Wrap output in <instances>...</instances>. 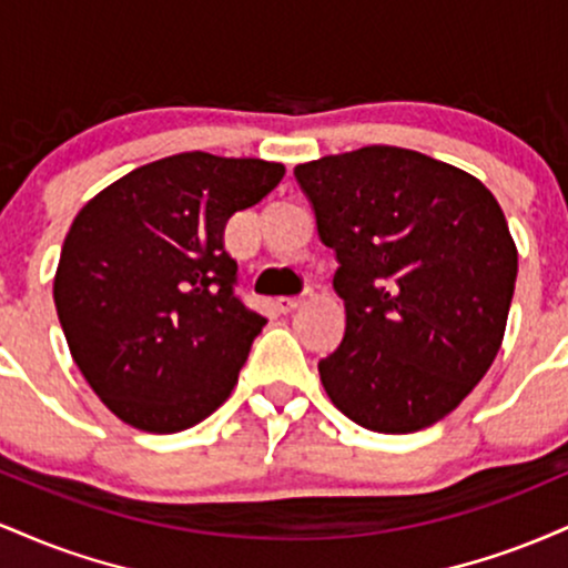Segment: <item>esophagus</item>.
<instances>
[{
  "mask_svg": "<svg viewBox=\"0 0 568 568\" xmlns=\"http://www.w3.org/2000/svg\"><path fill=\"white\" fill-rule=\"evenodd\" d=\"M302 304H304V296H280L275 302L277 312H283V315H288V312H293L296 306H302Z\"/></svg>",
  "mask_w": 568,
  "mask_h": 568,
  "instance_id": "34e87169",
  "label": "esophagus"
}]
</instances>
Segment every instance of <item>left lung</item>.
<instances>
[{
	"label": "left lung",
	"instance_id": "left-lung-1",
	"mask_svg": "<svg viewBox=\"0 0 568 568\" xmlns=\"http://www.w3.org/2000/svg\"><path fill=\"white\" fill-rule=\"evenodd\" d=\"M317 234L336 251L347 328L317 363L355 425L406 435L473 393L501 347L518 251L470 173L400 146L296 165Z\"/></svg>",
	"mask_w": 568,
	"mask_h": 568
}]
</instances>
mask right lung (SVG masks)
I'll use <instances>...</instances> for the list:
<instances>
[{"mask_svg":"<svg viewBox=\"0 0 568 568\" xmlns=\"http://www.w3.org/2000/svg\"><path fill=\"white\" fill-rule=\"evenodd\" d=\"M280 162L184 152L135 168L77 213L53 298L103 406L181 433L230 397L266 317L234 296L224 226L280 184Z\"/></svg>","mask_w":568,"mask_h":568,"instance_id":"right-lung-1","label":"right lung"}]
</instances>
